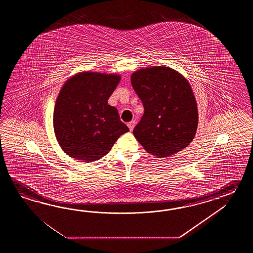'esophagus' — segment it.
<instances>
[{
    "mask_svg": "<svg viewBox=\"0 0 253 253\" xmlns=\"http://www.w3.org/2000/svg\"><path fill=\"white\" fill-rule=\"evenodd\" d=\"M127 126H128L130 131H132L134 129V126H135V122L134 121H130L129 123H127Z\"/></svg>",
    "mask_w": 253,
    "mask_h": 253,
    "instance_id": "34e87169",
    "label": "esophagus"
}]
</instances>
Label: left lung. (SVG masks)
<instances>
[{
	"label": "left lung",
	"instance_id": "left-lung-1",
	"mask_svg": "<svg viewBox=\"0 0 253 253\" xmlns=\"http://www.w3.org/2000/svg\"><path fill=\"white\" fill-rule=\"evenodd\" d=\"M131 83L145 112L133 134L150 155L167 157L187 147L196 134L198 109L189 81L166 66L142 68Z\"/></svg>",
	"mask_w": 253,
	"mask_h": 253
}]
</instances>
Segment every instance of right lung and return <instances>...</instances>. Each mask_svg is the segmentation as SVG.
I'll use <instances>...</instances> for the list:
<instances>
[{"instance_id":"1","label":"right lung","mask_w":253,"mask_h":253,"mask_svg":"<svg viewBox=\"0 0 253 253\" xmlns=\"http://www.w3.org/2000/svg\"><path fill=\"white\" fill-rule=\"evenodd\" d=\"M121 77L82 71L65 81L55 103L54 133L61 149L80 161L106 156L129 128L108 100Z\"/></svg>"}]
</instances>
